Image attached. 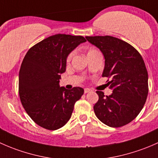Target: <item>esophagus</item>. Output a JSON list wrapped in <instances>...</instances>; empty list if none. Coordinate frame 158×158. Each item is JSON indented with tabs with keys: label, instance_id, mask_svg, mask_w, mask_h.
I'll list each match as a JSON object with an SVG mask.
<instances>
[{
	"label": "esophagus",
	"instance_id": "obj_1",
	"mask_svg": "<svg viewBox=\"0 0 158 158\" xmlns=\"http://www.w3.org/2000/svg\"><path fill=\"white\" fill-rule=\"evenodd\" d=\"M91 90L90 89H88V88H85L84 89V94H87V93H90V92H91Z\"/></svg>",
	"mask_w": 158,
	"mask_h": 158
}]
</instances>
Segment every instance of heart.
Masks as SVG:
<instances>
[{
  "instance_id": "heart-1",
  "label": "heart",
  "mask_w": 158,
  "mask_h": 158,
  "mask_svg": "<svg viewBox=\"0 0 158 158\" xmlns=\"http://www.w3.org/2000/svg\"><path fill=\"white\" fill-rule=\"evenodd\" d=\"M97 53H99V52L97 51L96 48H90L88 49V51H87V57L90 56L91 55H94V54H97ZM73 56V52H71L69 55H68L67 57V59H66V61H67V62H69L71 60V58H72Z\"/></svg>"
}]
</instances>
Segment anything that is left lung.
Here are the masks:
<instances>
[{"label": "left lung", "mask_w": 158, "mask_h": 158, "mask_svg": "<svg viewBox=\"0 0 158 158\" xmlns=\"http://www.w3.org/2000/svg\"><path fill=\"white\" fill-rule=\"evenodd\" d=\"M100 48L105 58L103 77L113 94L97 91L99 100L94 106L97 118L110 127L131 123L142 110L148 94V76L140 53L132 45L110 35L86 36Z\"/></svg>", "instance_id": "left-lung-1"}]
</instances>
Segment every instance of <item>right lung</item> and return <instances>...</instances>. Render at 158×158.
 <instances>
[{"label": "right lung", "mask_w": 158, "mask_h": 158, "mask_svg": "<svg viewBox=\"0 0 158 158\" xmlns=\"http://www.w3.org/2000/svg\"><path fill=\"white\" fill-rule=\"evenodd\" d=\"M84 42L81 35H51L31 47L23 60L19 73V99L34 123L45 129L64 126L74 104L84 94L81 87H60L59 80L66 70L68 54Z\"/></svg>", "instance_id": "add662e5"}]
</instances>
